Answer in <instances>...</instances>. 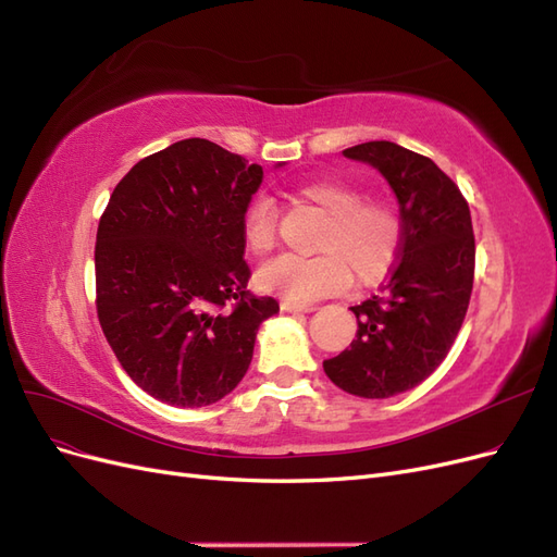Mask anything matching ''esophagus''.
<instances>
[{
  "mask_svg": "<svg viewBox=\"0 0 557 557\" xmlns=\"http://www.w3.org/2000/svg\"><path fill=\"white\" fill-rule=\"evenodd\" d=\"M281 309L283 311H288V313H311V311H315V307L313 305H293V301H281Z\"/></svg>",
  "mask_w": 557,
  "mask_h": 557,
  "instance_id": "34e87169",
  "label": "esophagus"
}]
</instances>
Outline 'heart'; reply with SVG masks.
<instances>
[{
	"label": "heart",
	"instance_id": "heart-1",
	"mask_svg": "<svg viewBox=\"0 0 557 557\" xmlns=\"http://www.w3.org/2000/svg\"><path fill=\"white\" fill-rule=\"evenodd\" d=\"M299 197L325 215L315 248L320 256H281L260 267L258 283L293 305H309L346 288L348 278L367 285L385 276L401 246L399 211L383 199H364L348 181L305 183ZM242 237L252 256L274 248L276 209L267 197L252 199L242 215Z\"/></svg>",
	"mask_w": 557,
	"mask_h": 557
}]
</instances>
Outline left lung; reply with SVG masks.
Masks as SVG:
<instances>
[{
    "label": "left lung",
    "mask_w": 557,
    "mask_h": 557,
    "mask_svg": "<svg viewBox=\"0 0 557 557\" xmlns=\"http://www.w3.org/2000/svg\"><path fill=\"white\" fill-rule=\"evenodd\" d=\"M344 156L391 185L404 237L381 295L350 307L356 339L323 369L350 395L385 399L423 383L448 356L474 285V230L458 185L430 158L393 141H367Z\"/></svg>",
    "instance_id": "left-lung-1"
}]
</instances>
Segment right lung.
Listing matches in <instances>:
<instances>
[{
  "label": "right lung",
  "instance_id": "add662e5",
  "mask_svg": "<svg viewBox=\"0 0 557 557\" xmlns=\"http://www.w3.org/2000/svg\"><path fill=\"white\" fill-rule=\"evenodd\" d=\"M262 176L209 139H183L134 164L99 221V325L129 379L172 407L230 395L278 313L246 290L242 215Z\"/></svg>",
  "mask_w": 557,
  "mask_h": 557
}]
</instances>
